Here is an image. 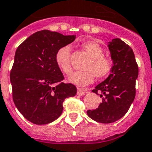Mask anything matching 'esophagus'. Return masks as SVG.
Listing matches in <instances>:
<instances>
[{"label":"esophagus","mask_w":152,"mask_h":152,"mask_svg":"<svg viewBox=\"0 0 152 152\" xmlns=\"http://www.w3.org/2000/svg\"><path fill=\"white\" fill-rule=\"evenodd\" d=\"M87 90L86 89H77V94L80 96H83L85 95L86 94H87Z\"/></svg>","instance_id":"34e87169"}]
</instances>
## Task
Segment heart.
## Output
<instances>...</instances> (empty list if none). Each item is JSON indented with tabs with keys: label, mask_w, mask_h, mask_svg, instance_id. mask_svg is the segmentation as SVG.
<instances>
[{
	"label": "heart",
	"mask_w": 152,
	"mask_h": 152,
	"mask_svg": "<svg viewBox=\"0 0 152 152\" xmlns=\"http://www.w3.org/2000/svg\"><path fill=\"white\" fill-rule=\"evenodd\" d=\"M82 49L91 60L87 64L85 72L73 73L69 77V81L77 86H86L92 82L94 76L102 79L108 76L113 68L112 59L104 56V50L98 42L94 40L85 41L81 44ZM71 46L65 45L61 46L55 53V63L64 75H70L72 72L71 65Z\"/></svg>",
	"instance_id": "obj_1"
}]
</instances>
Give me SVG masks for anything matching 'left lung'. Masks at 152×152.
<instances>
[{"mask_svg": "<svg viewBox=\"0 0 152 152\" xmlns=\"http://www.w3.org/2000/svg\"><path fill=\"white\" fill-rule=\"evenodd\" d=\"M108 48L113 68L108 77L92 90L101 94L102 102L95 110L87 111L91 119L104 124L115 122L126 114L135 98L138 76V66L130 46L115 38L109 42Z\"/></svg>", "mask_w": 152, "mask_h": 152, "instance_id": "1", "label": "left lung"}]
</instances>
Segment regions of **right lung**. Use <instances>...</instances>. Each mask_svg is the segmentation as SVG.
Instances as JSON below:
<instances>
[{
    "label": "right lung",
    "mask_w": 152,
    "mask_h": 152,
    "mask_svg": "<svg viewBox=\"0 0 152 152\" xmlns=\"http://www.w3.org/2000/svg\"><path fill=\"white\" fill-rule=\"evenodd\" d=\"M76 36L42 30L27 38L16 50L10 72L13 100L28 121L46 124L59 117L63 101L76 94L72 84L62 82L63 73L55 63L60 47Z\"/></svg>",
    "instance_id": "1"
}]
</instances>
